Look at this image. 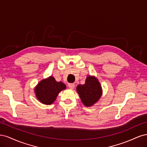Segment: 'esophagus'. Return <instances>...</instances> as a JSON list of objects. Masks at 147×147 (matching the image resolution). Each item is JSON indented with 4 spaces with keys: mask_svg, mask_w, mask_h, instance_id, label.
Returning a JSON list of instances; mask_svg holds the SVG:
<instances>
[{
    "mask_svg": "<svg viewBox=\"0 0 147 147\" xmlns=\"http://www.w3.org/2000/svg\"><path fill=\"white\" fill-rule=\"evenodd\" d=\"M68 86H69V88L70 89H72V90H73V89L75 88V84L74 83H69L68 84Z\"/></svg>",
    "mask_w": 147,
    "mask_h": 147,
    "instance_id": "obj_1",
    "label": "esophagus"
}]
</instances>
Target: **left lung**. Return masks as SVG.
<instances>
[{
    "mask_svg": "<svg viewBox=\"0 0 147 147\" xmlns=\"http://www.w3.org/2000/svg\"><path fill=\"white\" fill-rule=\"evenodd\" d=\"M77 91L83 104L87 107L95 104L102 95V89L98 79L91 75L87 76L85 83L78 84Z\"/></svg>",
    "mask_w": 147,
    "mask_h": 147,
    "instance_id": "1",
    "label": "left lung"
}]
</instances>
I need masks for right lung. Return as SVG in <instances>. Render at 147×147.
<instances>
[{
  "label": "right lung",
  "instance_id": "1",
  "mask_svg": "<svg viewBox=\"0 0 147 147\" xmlns=\"http://www.w3.org/2000/svg\"><path fill=\"white\" fill-rule=\"evenodd\" d=\"M66 89V86L62 82H57L53 76L43 79L38 83L34 88L37 99L41 103L51 105L54 102L59 93Z\"/></svg>",
  "mask_w": 147,
  "mask_h": 147
}]
</instances>
